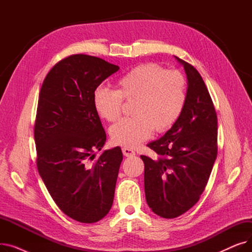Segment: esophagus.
Returning <instances> with one entry per match:
<instances>
[{"mask_svg": "<svg viewBox=\"0 0 252 252\" xmlns=\"http://www.w3.org/2000/svg\"><path fill=\"white\" fill-rule=\"evenodd\" d=\"M123 153H124V155H125V156H126V157H130V156H134V155H136V152H135L133 149L126 148V147L123 148Z\"/></svg>", "mask_w": 252, "mask_h": 252, "instance_id": "1", "label": "esophagus"}]
</instances>
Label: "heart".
<instances>
[{"instance_id": "heart-1", "label": "heart", "mask_w": 252, "mask_h": 252, "mask_svg": "<svg viewBox=\"0 0 252 252\" xmlns=\"http://www.w3.org/2000/svg\"><path fill=\"white\" fill-rule=\"evenodd\" d=\"M116 91L98 87L93 93L97 114L114 122L122 113L123 99L134 101V117L114 124L109 134L113 144L135 148L155 130L164 133L179 119L187 98V82L177 70H165L155 63L141 64L123 75Z\"/></svg>"}]
</instances>
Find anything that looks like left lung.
Returning <instances> with one entry per match:
<instances>
[{"instance_id": "1", "label": "left lung", "mask_w": 252, "mask_h": 252, "mask_svg": "<svg viewBox=\"0 0 252 252\" xmlns=\"http://www.w3.org/2000/svg\"><path fill=\"white\" fill-rule=\"evenodd\" d=\"M188 89L184 109L176 124L147 146L158 154L144 161L145 196L154 214L175 219L199 200L218 154V116L200 73L186 61Z\"/></svg>"}]
</instances>
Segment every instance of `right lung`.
Here are the masks:
<instances>
[{"label": "right lung", "instance_id": "obj_1", "mask_svg": "<svg viewBox=\"0 0 252 252\" xmlns=\"http://www.w3.org/2000/svg\"><path fill=\"white\" fill-rule=\"evenodd\" d=\"M119 69L101 58L76 54L54 65L42 85L34 124L39 176L63 213L85 223L102 220L113 203L119 147L105 150L106 134L93 93Z\"/></svg>", "mask_w": 252, "mask_h": 252}]
</instances>
